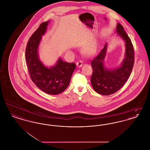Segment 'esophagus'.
<instances>
[{"label":"esophagus","instance_id":"1","mask_svg":"<svg viewBox=\"0 0 150 150\" xmlns=\"http://www.w3.org/2000/svg\"><path fill=\"white\" fill-rule=\"evenodd\" d=\"M82 65H83V62L81 61H79L76 62V66L78 67H81L82 66Z\"/></svg>","mask_w":150,"mask_h":150}]
</instances>
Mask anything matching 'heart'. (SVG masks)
Wrapping results in <instances>:
<instances>
[{"label":"heart","mask_w":150,"mask_h":150,"mask_svg":"<svg viewBox=\"0 0 150 150\" xmlns=\"http://www.w3.org/2000/svg\"><path fill=\"white\" fill-rule=\"evenodd\" d=\"M96 51H97V45H96V44H92L88 45L87 47H86V48H84L82 50V52L86 56H92L96 53Z\"/></svg>","instance_id":"b5f03b06"}]
</instances>
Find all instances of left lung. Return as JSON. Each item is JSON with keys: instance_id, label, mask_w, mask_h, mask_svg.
Instances as JSON below:
<instances>
[{"instance_id": "obj_1", "label": "left lung", "mask_w": 150, "mask_h": 150, "mask_svg": "<svg viewBox=\"0 0 150 150\" xmlns=\"http://www.w3.org/2000/svg\"><path fill=\"white\" fill-rule=\"evenodd\" d=\"M116 32L125 42V58L118 68L107 69L104 66V59L107 52V44L91 62L93 73L91 81L94 90L102 95L108 96L118 91L125 84L132 72L134 63L133 46L131 40L117 23Z\"/></svg>"}]
</instances>
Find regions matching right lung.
<instances>
[{"instance_id": "obj_1", "label": "right lung", "mask_w": 150, "mask_h": 150, "mask_svg": "<svg viewBox=\"0 0 150 150\" xmlns=\"http://www.w3.org/2000/svg\"><path fill=\"white\" fill-rule=\"evenodd\" d=\"M49 23L50 21L42 23L31 36L26 45L25 57L33 83L44 92L56 95L63 92L69 85L76 64L64 62L59 58L56 64L48 68L39 59L38 47Z\"/></svg>"}]
</instances>
